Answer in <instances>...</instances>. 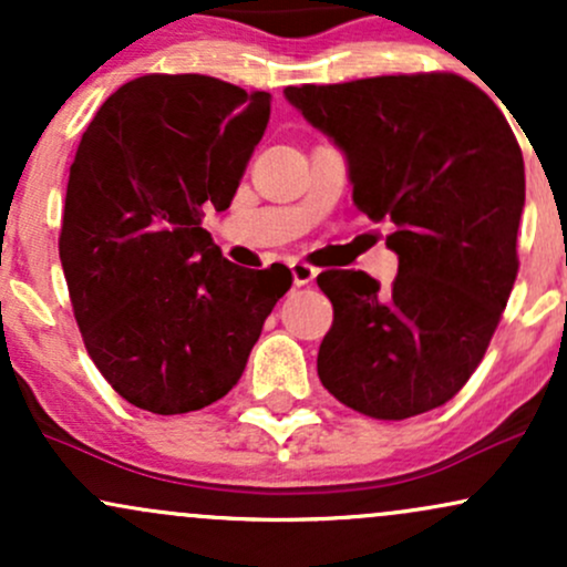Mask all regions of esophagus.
I'll use <instances>...</instances> for the list:
<instances>
[{
  "label": "esophagus",
  "instance_id": "obj_1",
  "mask_svg": "<svg viewBox=\"0 0 567 567\" xmlns=\"http://www.w3.org/2000/svg\"><path fill=\"white\" fill-rule=\"evenodd\" d=\"M290 271H292V282L301 288V285H309L311 279L317 277V269L311 264H303V261H292L290 264Z\"/></svg>",
  "mask_w": 567,
  "mask_h": 567
}]
</instances>
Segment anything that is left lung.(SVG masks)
Segmentation results:
<instances>
[{
  "label": "left lung",
  "mask_w": 567,
  "mask_h": 567,
  "mask_svg": "<svg viewBox=\"0 0 567 567\" xmlns=\"http://www.w3.org/2000/svg\"><path fill=\"white\" fill-rule=\"evenodd\" d=\"M285 95L349 159L354 205L389 218L392 288L328 269L333 303L317 373L379 421L445 405L483 362L519 271V143L496 103L453 71L301 84Z\"/></svg>",
  "instance_id": "left-lung-1"
}]
</instances>
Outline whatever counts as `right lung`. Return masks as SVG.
Instances as JSON below:
<instances>
[{"label":"right lung","instance_id":"add662e5","mask_svg":"<svg viewBox=\"0 0 567 567\" xmlns=\"http://www.w3.org/2000/svg\"><path fill=\"white\" fill-rule=\"evenodd\" d=\"M271 95L146 74L106 97L71 162L61 250L90 360L130 405L192 413L239 381L288 266L243 269L202 229L226 210Z\"/></svg>","mask_w":567,"mask_h":567}]
</instances>
